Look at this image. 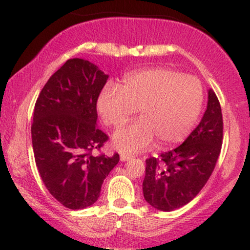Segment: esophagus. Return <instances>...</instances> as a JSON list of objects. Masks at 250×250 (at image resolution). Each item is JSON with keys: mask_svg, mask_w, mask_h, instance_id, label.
Segmentation results:
<instances>
[{"mask_svg": "<svg viewBox=\"0 0 250 250\" xmlns=\"http://www.w3.org/2000/svg\"><path fill=\"white\" fill-rule=\"evenodd\" d=\"M132 158V156L129 155V153H122L121 155V160L122 162H126V160H128V159H131Z\"/></svg>", "mask_w": 250, "mask_h": 250, "instance_id": "1", "label": "esophagus"}]
</instances>
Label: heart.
Here are the masks:
<instances>
[{
	"label": "heart",
	"instance_id": "1",
	"mask_svg": "<svg viewBox=\"0 0 250 250\" xmlns=\"http://www.w3.org/2000/svg\"><path fill=\"white\" fill-rule=\"evenodd\" d=\"M204 104L200 81L166 67L132 71L121 88L107 85L99 95L98 111L108 126L118 127L139 110L140 121L115 132L119 151L136 152L157 140L160 148L183 141L199 117Z\"/></svg>",
	"mask_w": 250,
	"mask_h": 250
}]
</instances>
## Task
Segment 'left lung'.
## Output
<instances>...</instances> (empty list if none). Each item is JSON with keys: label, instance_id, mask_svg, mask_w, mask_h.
Masks as SVG:
<instances>
[{"label": "left lung", "instance_id": "left-lung-1", "mask_svg": "<svg viewBox=\"0 0 250 250\" xmlns=\"http://www.w3.org/2000/svg\"><path fill=\"white\" fill-rule=\"evenodd\" d=\"M223 142V117L220 101L208 91L207 109L199 125L182 145L158 158L146 160L143 196L153 208L172 211L190 203L216 166Z\"/></svg>", "mask_w": 250, "mask_h": 250}]
</instances>
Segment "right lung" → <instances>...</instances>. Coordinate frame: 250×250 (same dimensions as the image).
<instances>
[{"label":"right lung","instance_id":"right-lung-1","mask_svg":"<svg viewBox=\"0 0 250 250\" xmlns=\"http://www.w3.org/2000/svg\"><path fill=\"white\" fill-rule=\"evenodd\" d=\"M107 80L90 61L69 59L49 78L34 108L37 169L49 192L69 209L93 205L119 162L117 152L97 155L109 139L97 126V102Z\"/></svg>","mask_w":250,"mask_h":250}]
</instances>
